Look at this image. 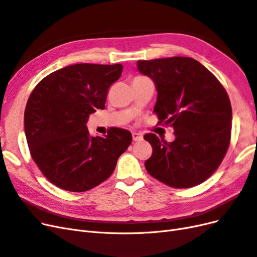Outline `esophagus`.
<instances>
[{"label":"esophagus","mask_w":257,"mask_h":257,"mask_svg":"<svg viewBox=\"0 0 257 257\" xmlns=\"http://www.w3.org/2000/svg\"><path fill=\"white\" fill-rule=\"evenodd\" d=\"M132 136H133V141L134 142H139V141H142L143 139V134L142 133H133L132 134Z\"/></svg>","instance_id":"esophagus-1"}]
</instances>
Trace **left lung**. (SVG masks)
<instances>
[{
  "label": "left lung",
  "mask_w": 257,
  "mask_h": 257,
  "mask_svg": "<svg viewBox=\"0 0 257 257\" xmlns=\"http://www.w3.org/2000/svg\"><path fill=\"white\" fill-rule=\"evenodd\" d=\"M158 90L153 112L172 126L176 139L167 143L153 133L144 138L153 148L147 172L176 189L204 182L221 165L231 134V105L216 77L192 58L138 61Z\"/></svg>",
  "instance_id": "1"
}]
</instances>
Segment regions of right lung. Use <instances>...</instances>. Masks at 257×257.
<instances>
[{"mask_svg":"<svg viewBox=\"0 0 257 257\" xmlns=\"http://www.w3.org/2000/svg\"><path fill=\"white\" fill-rule=\"evenodd\" d=\"M121 64H74L49 74L36 84L25 110L30 154L42 174L58 188L85 192L109 178L132 143L131 132L112 127L91 137L89 114L104 109Z\"/></svg>","mask_w":257,"mask_h":257,"instance_id":"obj_1","label":"right lung"}]
</instances>
